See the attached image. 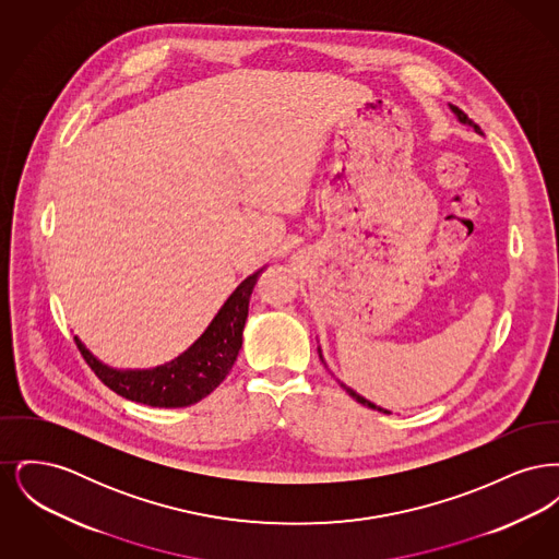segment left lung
<instances>
[{"instance_id":"8db88e82","label":"left lung","mask_w":559,"mask_h":559,"mask_svg":"<svg viewBox=\"0 0 559 559\" xmlns=\"http://www.w3.org/2000/svg\"><path fill=\"white\" fill-rule=\"evenodd\" d=\"M449 107H451L452 112H454V117H456V119H459V123H463V126H469V128H472V130H474V132L481 133V130H479L478 126H476V123H474V121H472V119H469V117H467V115H465V112H463V110H461V108L454 107V105H449ZM319 356H320V360H322V365H324V367H326V362H324V356H322V349H320V346H319ZM340 385H342V388H344V390H346L347 394H349V396H352V399L356 400V402H360V404H362V406H369V408H372V411H379V413H385V415H390V411H385V408H381V406H377V404H372L371 400H367V399H365V396H360V394H358V392H354V390H352V388H347V385H346V383H344V381H340Z\"/></svg>"}]
</instances>
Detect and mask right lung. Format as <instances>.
<instances>
[{
    "instance_id": "1",
    "label": "right lung",
    "mask_w": 559,
    "mask_h": 559,
    "mask_svg": "<svg viewBox=\"0 0 559 559\" xmlns=\"http://www.w3.org/2000/svg\"><path fill=\"white\" fill-rule=\"evenodd\" d=\"M262 272L264 267L247 276L230 293L192 346L155 369H112L98 360L78 335L75 344L98 379L123 399L159 408H182L197 404L199 400L210 396L226 379L239 356L242 329L249 314V299Z\"/></svg>"
}]
</instances>
